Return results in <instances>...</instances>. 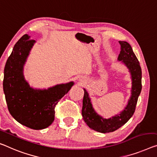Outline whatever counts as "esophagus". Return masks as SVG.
<instances>
[{"mask_svg":"<svg viewBox=\"0 0 157 157\" xmlns=\"http://www.w3.org/2000/svg\"><path fill=\"white\" fill-rule=\"evenodd\" d=\"M81 81H83V79H82V80H81Z\"/></svg>","mask_w":157,"mask_h":157,"instance_id":"1","label":"esophagus"}]
</instances>
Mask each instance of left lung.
Listing matches in <instances>:
<instances>
[{
	"label": "left lung",
	"instance_id": "8db88e82",
	"mask_svg": "<svg viewBox=\"0 0 157 157\" xmlns=\"http://www.w3.org/2000/svg\"><path fill=\"white\" fill-rule=\"evenodd\" d=\"M121 52L118 60L121 61L129 69L131 76V95L128 105L119 114L109 119H104L93 109L90 98L85 88L82 107V116L84 121L89 128L94 131L107 133L115 131L126 124L136 110L137 99L142 90V70L138 59L132 51L131 45L126 41H119Z\"/></svg>",
	"mask_w": 157,
	"mask_h": 157
}]
</instances>
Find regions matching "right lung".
I'll list each match as a JSON object with an SVG mask.
<instances>
[{"mask_svg":"<svg viewBox=\"0 0 157 157\" xmlns=\"http://www.w3.org/2000/svg\"><path fill=\"white\" fill-rule=\"evenodd\" d=\"M24 35L13 48L4 69L3 91L10 113L21 125L34 130L46 128L55 119V107L74 82L48 89L30 87L23 74L24 65L36 42Z\"/></svg>","mask_w":157,"mask_h":157,"instance_id":"right-lung-1","label":"right lung"}]
</instances>
